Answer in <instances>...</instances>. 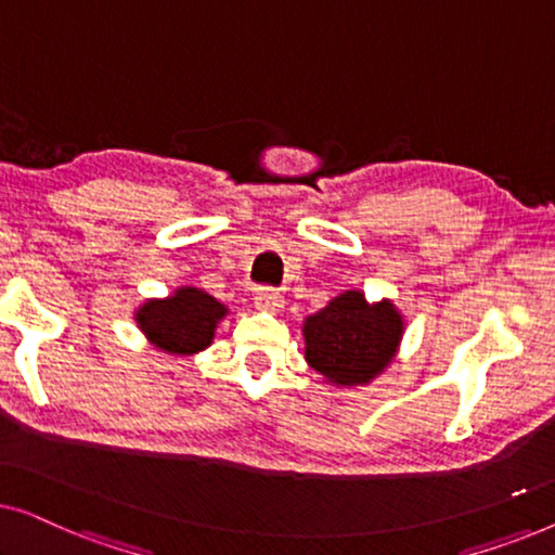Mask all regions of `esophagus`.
Returning a JSON list of instances; mask_svg holds the SVG:
<instances>
[{
	"mask_svg": "<svg viewBox=\"0 0 555 555\" xmlns=\"http://www.w3.org/2000/svg\"><path fill=\"white\" fill-rule=\"evenodd\" d=\"M283 295L272 291V287H260L255 295V306L260 310H268V313H278V310L283 308Z\"/></svg>",
	"mask_w": 555,
	"mask_h": 555,
	"instance_id": "esophagus-1",
	"label": "esophagus"
}]
</instances>
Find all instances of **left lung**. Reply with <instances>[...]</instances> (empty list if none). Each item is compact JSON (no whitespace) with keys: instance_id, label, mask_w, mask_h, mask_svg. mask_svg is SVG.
I'll return each instance as SVG.
<instances>
[{"instance_id":"obj_1","label":"left lung","mask_w":555,"mask_h":555,"mask_svg":"<svg viewBox=\"0 0 555 555\" xmlns=\"http://www.w3.org/2000/svg\"><path fill=\"white\" fill-rule=\"evenodd\" d=\"M404 318L391 300L369 302L361 291H346L302 321L306 361L333 386H363L397 356Z\"/></svg>"}]
</instances>
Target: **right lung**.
Segmentation results:
<instances>
[{
  "instance_id": "add662e5",
  "label": "right lung",
  "mask_w": 555,
  "mask_h": 555,
  "mask_svg": "<svg viewBox=\"0 0 555 555\" xmlns=\"http://www.w3.org/2000/svg\"><path fill=\"white\" fill-rule=\"evenodd\" d=\"M227 315L222 306L199 287H179L169 298L146 300L135 310V323L151 346L171 356H192L211 346L217 323Z\"/></svg>"
}]
</instances>
